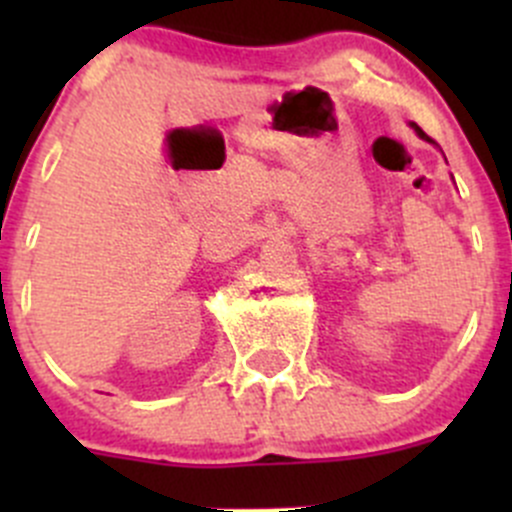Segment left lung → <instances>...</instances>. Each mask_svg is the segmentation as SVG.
<instances>
[{"label":"left lung","instance_id":"left-lung-1","mask_svg":"<svg viewBox=\"0 0 512 512\" xmlns=\"http://www.w3.org/2000/svg\"><path fill=\"white\" fill-rule=\"evenodd\" d=\"M411 128H414V131H416V136H418V138H423V141L433 143V141H431V138H428V136H426V133H423V131H421V128H418V126H416V123H411Z\"/></svg>","mask_w":512,"mask_h":512}]
</instances>
